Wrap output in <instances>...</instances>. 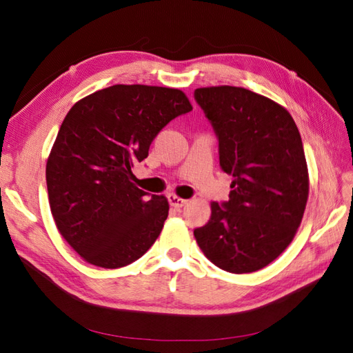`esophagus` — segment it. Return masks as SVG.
I'll use <instances>...</instances> for the list:
<instances>
[{
  "instance_id": "obj_1",
  "label": "esophagus",
  "mask_w": 353,
  "mask_h": 353,
  "mask_svg": "<svg viewBox=\"0 0 353 353\" xmlns=\"http://www.w3.org/2000/svg\"><path fill=\"white\" fill-rule=\"evenodd\" d=\"M168 201H170L171 206H174V208H177V209H181V208H183L186 203H188V200L177 197L176 194H170V196H168Z\"/></svg>"
}]
</instances>
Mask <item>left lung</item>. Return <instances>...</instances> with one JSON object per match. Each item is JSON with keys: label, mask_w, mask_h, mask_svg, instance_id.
<instances>
[{"label": "left lung", "mask_w": 353, "mask_h": 353, "mask_svg": "<svg viewBox=\"0 0 353 353\" xmlns=\"http://www.w3.org/2000/svg\"><path fill=\"white\" fill-rule=\"evenodd\" d=\"M194 99L219 139L220 167L234 179L229 200L214 201L194 236L219 268L256 272L301 226L310 191L301 133L288 110L249 89L200 88Z\"/></svg>", "instance_id": "8db88e82"}]
</instances>
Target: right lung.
<instances>
[{"label": "right lung", "instance_id": "obj_1", "mask_svg": "<svg viewBox=\"0 0 353 353\" xmlns=\"http://www.w3.org/2000/svg\"><path fill=\"white\" fill-rule=\"evenodd\" d=\"M191 110L179 89L114 85L66 114L47 162L48 199L59 232L89 264L129 265L159 236L168 201L137 188L132 167Z\"/></svg>", "mask_w": 353, "mask_h": 353}]
</instances>
